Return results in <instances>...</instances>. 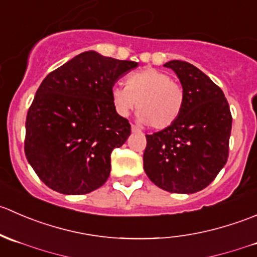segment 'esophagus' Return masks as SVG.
I'll return each mask as SVG.
<instances>
[{"label":"esophagus","mask_w":257,"mask_h":257,"mask_svg":"<svg viewBox=\"0 0 257 257\" xmlns=\"http://www.w3.org/2000/svg\"><path fill=\"white\" fill-rule=\"evenodd\" d=\"M132 132H141V129L137 125H134V124H132Z\"/></svg>","instance_id":"esophagus-1"}]
</instances>
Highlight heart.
Masks as SVG:
<instances>
[{
  "instance_id": "obj_1",
  "label": "heart",
  "mask_w": 257,
  "mask_h": 257,
  "mask_svg": "<svg viewBox=\"0 0 257 257\" xmlns=\"http://www.w3.org/2000/svg\"><path fill=\"white\" fill-rule=\"evenodd\" d=\"M114 108L128 115L137 107L139 120L155 131L169 128L181 114L185 93L169 74L145 68L129 74L126 85L114 84L110 90Z\"/></svg>"
}]
</instances>
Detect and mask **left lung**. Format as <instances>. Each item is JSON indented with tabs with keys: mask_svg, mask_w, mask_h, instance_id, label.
Here are the masks:
<instances>
[{
	"mask_svg": "<svg viewBox=\"0 0 257 257\" xmlns=\"http://www.w3.org/2000/svg\"><path fill=\"white\" fill-rule=\"evenodd\" d=\"M164 67L177 73L185 100L173 125L145 136L144 170L169 193L193 194L206 188L226 164L231 112L221 88L195 66L170 61Z\"/></svg>",
	"mask_w": 257,
	"mask_h": 257,
	"instance_id": "left-lung-1",
	"label": "left lung"
}]
</instances>
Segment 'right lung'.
<instances>
[{"mask_svg":"<svg viewBox=\"0 0 257 257\" xmlns=\"http://www.w3.org/2000/svg\"><path fill=\"white\" fill-rule=\"evenodd\" d=\"M137 66L89 51L42 80L26 118L25 154L48 188L82 195L107 181L113 149L131 136L110 90Z\"/></svg>","mask_w":257,"mask_h":257,"instance_id":"right-lung-1","label":"right lung"}]
</instances>
